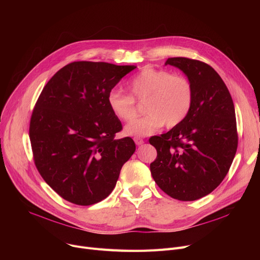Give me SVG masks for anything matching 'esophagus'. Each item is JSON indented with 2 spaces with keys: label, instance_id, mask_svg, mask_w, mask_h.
<instances>
[{
  "label": "esophagus",
  "instance_id": "obj_1",
  "mask_svg": "<svg viewBox=\"0 0 260 260\" xmlns=\"http://www.w3.org/2000/svg\"><path fill=\"white\" fill-rule=\"evenodd\" d=\"M134 141H135V143L137 144V145H141V144L144 143V140H143V139H140V138H138V137H135V138H134Z\"/></svg>",
  "mask_w": 260,
  "mask_h": 260
}]
</instances>
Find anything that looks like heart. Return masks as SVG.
I'll return each mask as SVG.
<instances>
[{"label": "heart", "instance_id": "b5f03b06", "mask_svg": "<svg viewBox=\"0 0 260 260\" xmlns=\"http://www.w3.org/2000/svg\"><path fill=\"white\" fill-rule=\"evenodd\" d=\"M128 94L112 90L107 94L111 113L120 121L127 122L137 116L135 101L144 103L142 118L132 121L124 128L128 136L146 137L166 124L175 127L187 117L194 102V87L190 81L165 70L145 67L126 83Z\"/></svg>", "mask_w": 260, "mask_h": 260}]
</instances>
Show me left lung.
Segmentation results:
<instances>
[{"mask_svg":"<svg viewBox=\"0 0 260 260\" xmlns=\"http://www.w3.org/2000/svg\"><path fill=\"white\" fill-rule=\"evenodd\" d=\"M168 64L187 76L194 102L179 125L149 139L157 149L149 168L166 194L193 201L213 192L233 162L238 145L235 108L224 82L209 64L183 57L169 58Z\"/></svg>","mask_w":260,"mask_h":260,"instance_id":"8db88e82","label":"left lung"}]
</instances>
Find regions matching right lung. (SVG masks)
I'll use <instances>...</instances> for the list:
<instances>
[{
	"instance_id": "right-lung-1",
	"label": "right lung",
	"mask_w": 260,
	"mask_h": 260,
	"mask_svg": "<svg viewBox=\"0 0 260 260\" xmlns=\"http://www.w3.org/2000/svg\"><path fill=\"white\" fill-rule=\"evenodd\" d=\"M134 65L78 61L65 65L40 93L29 123L37 170L63 199L90 206L114 189L134 154L132 138L115 139L122 124L107 94Z\"/></svg>"
}]
</instances>
